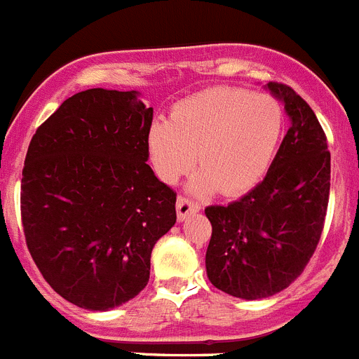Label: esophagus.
<instances>
[{
  "label": "esophagus",
  "instance_id": "esophagus-1",
  "mask_svg": "<svg viewBox=\"0 0 359 359\" xmlns=\"http://www.w3.org/2000/svg\"><path fill=\"white\" fill-rule=\"evenodd\" d=\"M199 205L194 201H190V199L187 198H177V203H176V214H177V221H185L189 215L196 214V212H199Z\"/></svg>",
  "mask_w": 359,
  "mask_h": 359
}]
</instances>
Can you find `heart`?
Listing matches in <instances>:
<instances>
[{
    "instance_id": "obj_1",
    "label": "heart",
    "mask_w": 359,
    "mask_h": 359,
    "mask_svg": "<svg viewBox=\"0 0 359 359\" xmlns=\"http://www.w3.org/2000/svg\"><path fill=\"white\" fill-rule=\"evenodd\" d=\"M286 129V115L271 95L239 88H208L177 102L169 122L147 133L149 161L161 182L174 185L196 165V194L226 196L253 189L269 170Z\"/></svg>"
}]
</instances>
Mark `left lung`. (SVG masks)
I'll use <instances>...</instances> for the list:
<instances>
[{
    "label": "left lung",
    "mask_w": 359,
    "mask_h": 359,
    "mask_svg": "<svg viewBox=\"0 0 359 359\" xmlns=\"http://www.w3.org/2000/svg\"><path fill=\"white\" fill-rule=\"evenodd\" d=\"M264 88L291 122L277 156L248 194L205 208L208 280L243 300L271 297L302 273L322 236L331 189V152L313 109L290 86Z\"/></svg>",
    "instance_id": "obj_1"
}]
</instances>
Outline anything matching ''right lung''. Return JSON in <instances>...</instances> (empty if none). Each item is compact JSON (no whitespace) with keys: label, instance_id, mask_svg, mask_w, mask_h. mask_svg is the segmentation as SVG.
<instances>
[{"label":"right lung","instance_id":"add662e5","mask_svg":"<svg viewBox=\"0 0 359 359\" xmlns=\"http://www.w3.org/2000/svg\"><path fill=\"white\" fill-rule=\"evenodd\" d=\"M151 123L138 91L93 88L66 98L28 145L27 246L75 306L109 311L135 298L154 244L176 223V194L147 165Z\"/></svg>","mask_w":359,"mask_h":359}]
</instances>
